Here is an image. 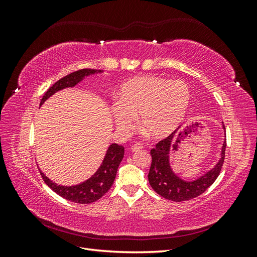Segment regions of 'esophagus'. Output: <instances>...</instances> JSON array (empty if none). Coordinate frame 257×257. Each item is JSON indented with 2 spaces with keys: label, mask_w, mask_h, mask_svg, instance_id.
I'll return each instance as SVG.
<instances>
[{
  "label": "esophagus",
  "mask_w": 257,
  "mask_h": 257,
  "mask_svg": "<svg viewBox=\"0 0 257 257\" xmlns=\"http://www.w3.org/2000/svg\"><path fill=\"white\" fill-rule=\"evenodd\" d=\"M144 148V146H143V144H141V143H136V144H134L133 146H132V151H138V150H141V149H143Z\"/></svg>",
  "instance_id": "1"
}]
</instances>
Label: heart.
I'll use <instances>...</instances> for the list:
<instances>
[{
	"instance_id": "heart-1",
	"label": "heart",
	"mask_w": 257,
	"mask_h": 257,
	"mask_svg": "<svg viewBox=\"0 0 257 257\" xmlns=\"http://www.w3.org/2000/svg\"><path fill=\"white\" fill-rule=\"evenodd\" d=\"M191 98L189 85L182 80L143 76L124 83L116 94L111 114L116 127L133 128L139 115L142 127L153 137H164L178 126Z\"/></svg>"
}]
</instances>
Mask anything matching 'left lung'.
<instances>
[{
	"label": "left lung",
	"mask_w": 257,
	"mask_h": 257,
	"mask_svg": "<svg viewBox=\"0 0 257 257\" xmlns=\"http://www.w3.org/2000/svg\"><path fill=\"white\" fill-rule=\"evenodd\" d=\"M185 128L186 130L183 132L179 131L178 133L177 131H175L168 137L159 142L155 145V148L150 151L152 162L148 179H149L151 188L162 197L173 201H185L201 195L219 177L225 159L226 141L223 144L221 159L217 162V164L214 168L198 178L197 180L184 181L176 176L170 168L169 151L177 149L178 144L180 143V139L182 138V134L188 133L192 127L186 126ZM223 128L225 130L224 124Z\"/></svg>",
	"instance_id": "8db88e82"
}]
</instances>
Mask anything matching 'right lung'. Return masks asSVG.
<instances>
[{"instance_id": "add662e5", "label": "right lung", "mask_w": 257, "mask_h": 257, "mask_svg": "<svg viewBox=\"0 0 257 257\" xmlns=\"http://www.w3.org/2000/svg\"><path fill=\"white\" fill-rule=\"evenodd\" d=\"M100 72H102L100 69L83 68L79 69V71L77 72L68 74L67 76L63 77V78L58 80L52 87L48 89V91L45 93L41 100V105H43L45 100L49 98L56 92L65 88L75 87V85L80 82L85 76ZM123 146H119L118 144L110 145V147L108 148V150L106 152L102 165L99 166L97 172L91 178H89L87 181L74 186L59 185L52 182L50 179H48L43 173H41V175L44 179L45 183L61 197L77 204H91L104 196L111 188L116 175V170H118V167L123 159Z\"/></svg>"}]
</instances>
